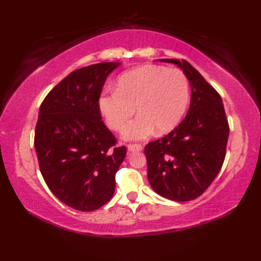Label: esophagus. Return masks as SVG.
<instances>
[{
	"instance_id": "34e87169",
	"label": "esophagus",
	"mask_w": 261,
	"mask_h": 261,
	"mask_svg": "<svg viewBox=\"0 0 261 261\" xmlns=\"http://www.w3.org/2000/svg\"><path fill=\"white\" fill-rule=\"evenodd\" d=\"M127 151L129 152H136V151H141L142 146L141 145H127Z\"/></svg>"
}]
</instances>
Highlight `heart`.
<instances>
[{
    "instance_id": "b5f03b06",
    "label": "heart",
    "mask_w": 261,
    "mask_h": 261,
    "mask_svg": "<svg viewBox=\"0 0 261 261\" xmlns=\"http://www.w3.org/2000/svg\"><path fill=\"white\" fill-rule=\"evenodd\" d=\"M190 103V83L179 69L145 65L122 74L116 90H107L98 97V108L111 129L122 132L124 140H143L157 129L169 132L179 124Z\"/></svg>"
}]
</instances>
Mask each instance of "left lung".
Returning <instances> with one entry per match:
<instances>
[{"mask_svg":"<svg viewBox=\"0 0 261 261\" xmlns=\"http://www.w3.org/2000/svg\"><path fill=\"white\" fill-rule=\"evenodd\" d=\"M184 71L191 85L190 110L166 137L145 148L148 180L158 195L186 202L198 197L222 167L229 138L222 98L204 77L178 59H159Z\"/></svg>","mask_w":261,"mask_h":261,"instance_id":"1","label":"left lung"}]
</instances>
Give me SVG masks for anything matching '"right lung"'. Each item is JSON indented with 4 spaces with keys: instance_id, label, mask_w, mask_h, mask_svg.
<instances>
[{
    "instance_id": "1",
    "label": "right lung",
    "mask_w": 261,
    "mask_h": 261,
    "mask_svg": "<svg viewBox=\"0 0 261 261\" xmlns=\"http://www.w3.org/2000/svg\"><path fill=\"white\" fill-rule=\"evenodd\" d=\"M121 63L77 69L48 93L39 110L35 148L43 179L54 195L84 212L112 198L115 174L126 154L114 147L98 97L107 77Z\"/></svg>"
}]
</instances>
